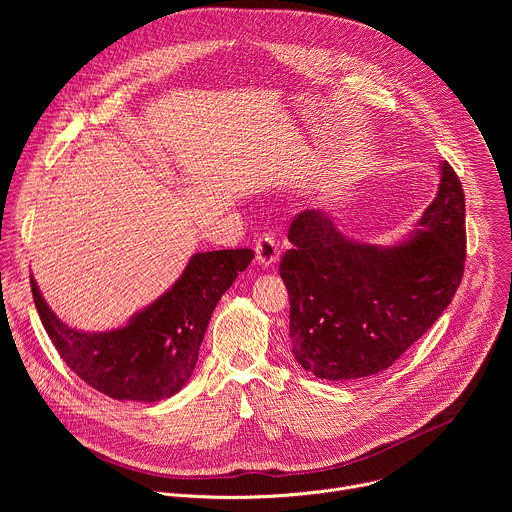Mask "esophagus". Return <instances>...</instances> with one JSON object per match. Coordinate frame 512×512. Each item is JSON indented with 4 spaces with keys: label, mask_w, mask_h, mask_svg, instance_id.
I'll return each instance as SVG.
<instances>
[{
    "label": "esophagus",
    "mask_w": 512,
    "mask_h": 512,
    "mask_svg": "<svg viewBox=\"0 0 512 512\" xmlns=\"http://www.w3.org/2000/svg\"><path fill=\"white\" fill-rule=\"evenodd\" d=\"M255 253H257V261L263 267H271L277 263L279 259V243L275 239V235L271 233H263L257 243H255Z\"/></svg>",
    "instance_id": "esophagus-1"
}]
</instances>
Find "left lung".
<instances>
[{"label": "left lung", "mask_w": 512, "mask_h": 512, "mask_svg": "<svg viewBox=\"0 0 512 512\" xmlns=\"http://www.w3.org/2000/svg\"><path fill=\"white\" fill-rule=\"evenodd\" d=\"M415 235L397 247L358 245L320 210L300 212L279 263L289 294L291 354L326 381H354L395 364L452 304L466 261V204L454 168Z\"/></svg>", "instance_id": "8db88e82"}]
</instances>
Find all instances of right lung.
Wrapping results in <instances>:
<instances>
[{
	"instance_id": "right-lung-1",
	"label": "right lung",
	"mask_w": 512,
	"mask_h": 512,
	"mask_svg": "<svg viewBox=\"0 0 512 512\" xmlns=\"http://www.w3.org/2000/svg\"><path fill=\"white\" fill-rule=\"evenodd\" d=\"M253 249L196 253L174 287L119 330L87 334L62 324L30 287L38 316L60 358L87 385L113 399L154 403L190 379L208 320Z\"/></svg>"
}]
</instances>
